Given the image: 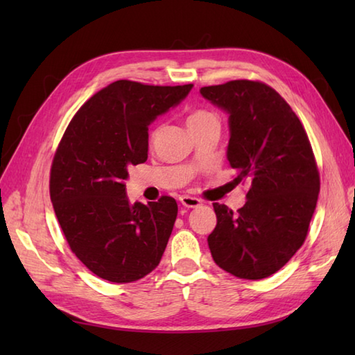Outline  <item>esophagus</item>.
Wrapping results in <instances>:
<instances>
[{"mask_svg":"<svg viewBox=\"0 0 355 355\" xmlns=\"http://www.w3.org/2000/svg\"><path fill=\"white\" fill-rule=\"evenodd\" d=\"M180 202H182L184 207H189V209L201 206V200L195 198V197H189V195H183V197H180Z\"/></svg>","mask_w":355,"mask_h":355,"instance_id":"esophagus-1","label":"esophagus"}]
</instances>
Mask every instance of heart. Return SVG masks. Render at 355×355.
<instances>
[{
	"label": "heart",
	"instance_id": "obj_1",
	"mask_svg": "<svg viewBox=\"0 0 355 355\" xmlns=\"http://www.w3.org/2000/svg\"><path fill=\"white\" fill-rule=\"evenodd\" d=\"M215 117L212 112L209 111H202V110H197V111H192L189 116H187V126L192 128L195 125H200L202 122H206V120Z\"/></svg>",
	"mask_w": 355,
	"mask_h": 355
}]
</instances>
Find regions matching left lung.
Segmentation results:
<instances>
[{"label":"left lung","mask_w":355,"mask_h":355,"mask_svg":"<svg viewBox=\"0 0 355 355\" xmlns=\"http://www.w3.org/2000/svg\"><path fill=\"white\" fill-rule=\"evenodd\" d=\"M200 93L229 114L227 160L235 182L248 184L238 214L214 202L210 253L233 276L268 277L304 244L318 205L320 178L310 140L290 105L262 82L230 80Z\"/></svg>","instance_id":"obj_1"}]
</instances>
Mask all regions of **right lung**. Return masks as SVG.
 I'll list each match as a JSON object with an SVG mask.
<instances>
[{"instance_id":"1","label":"right lung","mask_w":355,"mask_h":355,"mask_svg":"<svg viewBox=\"0 0 355 355\" xmlns=\"http://www.w3.org/2000/svg\"><path fill=\"white\" fill-rule=\"evenodd\" d=\"M192 84L116 80L82 105L53 158L50 198L71 252L105 281L134 282L160 263L177 201L131 205L128 168L148 158V130L177 107Z\"/></svg>"}]
</instances>
